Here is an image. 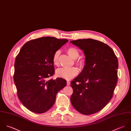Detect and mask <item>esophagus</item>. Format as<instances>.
<instances>
[{
    "label": "esophagus",
    "instance_id": "34e87169",
    "mask_svg": "<svg viewBox=\"0 0 131 131\" xmlns=\"http://www.w3.org/2000/svg\"><path fill=\"white\" fill-rule=\"evenodd\" d=\"M70 84V82L69 81H67V85H69Z\"/></svg>",
    "mask_w": 131,
    "mask_h": 131
}]
</instances>
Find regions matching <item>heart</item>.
Instances as JSON below:
<instances>
[{
	"label": "heart",
	"instance_id": "obj_1",
	"mask_svg": "<svg viewBox=\"0 0 131 131\" xmlns=\"http://www.w3.org/2000/svg\"><path fill=\"white\" fill-rule=\"evenodd\" d=\"M66 51L68 54L73 59L75 60L76 64L79 67L82 68L84 66V63L82 60H78L79 53L77 49L74 47H69L67 49ZM60 54V51H57L54 53L52 57V63L55 66H58L59 64V57ZM79 69L75 67H72L71 68H61L57 70L56 74L58 77L66 80H70L74 77L77 76L79 73Z\"/></svg>",
	"mask_w": 131,
	"mask_h": 131
}]
</instances>
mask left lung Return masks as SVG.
<instances>
[{
	"instance_id": "8db88e82",
	"label": "left lung",
	"mask_w": 131,
	"mask_h": 131,
	"mask_svg": "<svg viewBox=\"0 0 131 131\" xmlns=\"http://www.w3.org/2000/svg\"><path fill=\"white\" fill-rule=\"evenodd\" d=\"M84 53L85 65L71 82V103L79 112L90 115L102 110L110 101L117 81L118 63L113 50L104 42L82 39L70 41Z\"/></svg>"
}]
</instances>
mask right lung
I'll use <instances>...</instances> for the list:
<instances>
[{"label":"right lung","instance_id":"add662e5","mask_svg":"<svg viewBox=\"0 0 131 131\" xmlns=\"http://www.w3.org/2000/svg\"><path fill=\"white\" fill-rule=\"evenodd\" d=\"M66 39L42 37L27 42L17 56L14 80L18 98L32 112L42 113L54 104L57 93L66 85L62 78L47 79L54 73L52 57Z\"/></svg>","mask_w":131,"mask_h":131}]
</instances>
